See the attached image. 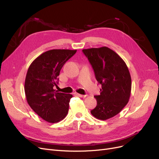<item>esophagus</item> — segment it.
<instances>
[{
    "mask_svg": "<svg viewBox=\"0 0 159 159\" xmlns=\"http://www.w3.org/2000/svg\"><path fill=\"white\" fill-rule=\"evenodd\" d=\"M76 95H78V97H80V98H85L86 97V95H81V94H80V93H77Z\"/></svg>",
    "mask_w": 159,
    "mask_h": 159,
    "instance_id": "obj_1",
    "label": "esophagus"
}]
</instances>
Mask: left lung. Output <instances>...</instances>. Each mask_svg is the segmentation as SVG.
<instances>
[{
	"label": "left lung",
	"mask_w": 159,
	"mask_h": 159,
	"mask_svg": "<svg viewBox=\"0 0 159 159\" xmlns=\"http://www.w3.org/2000/svg\"><path fill=\"white\" fill-rule=\"evenodd\" d=\"M102 85L99 95H95L97 106L91 111L93 117L107 120L121 112L127 104L131 91V78L125 62L106 46L84 49Z\"/></svg>",
	"instance_id": "left-lung-1"
}]
</instances>
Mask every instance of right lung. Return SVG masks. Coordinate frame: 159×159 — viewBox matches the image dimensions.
Segmentation results:
<instances>
[{"label":"right lung","instance_id":"1","mask_svg":"<svg viewBox=\"0 0 159 159\" xmlns=\"http://www.w3.org/2000/svg\"><path fill=\"white\" fill-rule=\"evenodd\" d=\"M76 50L54 49L42 53L28 69L25 83L26 101L38 116L55 123L63 120L68 113L71 94L55 89L62 67Z\"/></svg>","mask_w":159,"mask_h":159}]
</instances>
